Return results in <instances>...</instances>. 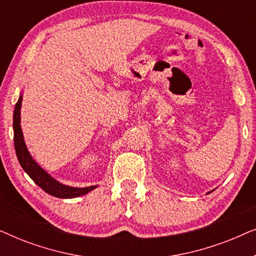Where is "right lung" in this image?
I'll return each instance as SVG.
<instances>
[{"label":"right lung","instance_id":"1","mask_svg":"<svg viewBox=\"0 0 256 256\" xmlns=\"http://www.w3.org/2000/svg\"><path fill=\"white\" fill-rule=\"evenodd\" d=\"M20 104H22V96H20L17 101L15 110H14V144H15V150L17 158L20 166L23 170L29 174L31 180L36 183L38 186L43 188L48 194L54 196L58 198H74L79 196L86 194L87 192L92 191L96 186H88V188H71L66 186L58 183L57 180H54L48 174L42 169L38 164L32 160L28 152L26 143H24L22 128H20Z\"/></svg>","mask_w":256,"mask_h":256}]
</instances>
